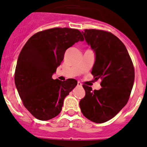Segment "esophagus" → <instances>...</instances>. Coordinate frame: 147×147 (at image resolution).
Wrapping results in <instances>:
<instances>
[{
	"instance_id": "esophagus-1",
	"label": "esophagus",
	"mask_w": 147,
	"mask_h": 147,
	"mask_svg": "<svg viewBox=\"0 0 147 147\" xmlns=\"http://www.w3.org/2000/svg\"><path fill=\"white\" fill-rule=\"evenodd\" d=\"M77 86H78V87H81V86H82V84H81V83H80L79 81H78V82L77 83Z\"/></svg>"
}]
</instances>
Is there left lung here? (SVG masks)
<instances>
[{"instance_id": "left-lung-1", "label": "left lung", "mask_w": 147, "mask_h": 147, "mask_svg": "<svg viewBox=\"0 0 147 147\" xmlns=\"http://www.w3.org/2000/svg\"><path fill=\"white\" fill-rule=\"evenodd\" d=\"M82 33L95 52L91 74L96 81L101 80V88L93 91L83 85L86 95L79 106L90 121L104 123L127 104L134 82V68L126 46L114 34L96 29H86Z\"/></svg>"}]
</instances>
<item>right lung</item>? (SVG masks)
I'll use <instances>...</instances> for the list:
<instances>
[{"label":"right lung","mask_w":147,"mask_h":147,"mask_svg":"<svg viewBox=\"0 0 147 147\" xmlns=\"http://www.w3.org/2000/svg\"><path fill=\"white\" fill-rule=\"evenodd\" d=\"M84 40L81 32L54 28L36 33L23 47L17 61L15 84L24 107L36 119L47 121L60 114L66 96L77 85L74 78L53 79L66 49Z\"/></svg>","instance_id":"add662e5"}]
</instances>
